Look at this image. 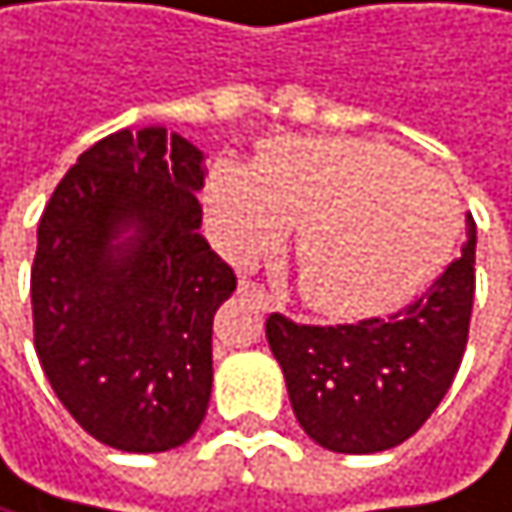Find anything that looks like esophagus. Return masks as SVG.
<instances>
[{"instance_id":"obj_1","label":"esophagus","mask_w":512,"mask_h":512,"mask_svg":"<svg viewBox=\"0 0 512 512\" xmlns=\"http://www.w3.org/2000/svg\"><path fill=\"white\" fill-rule=\"evenodd\" d=\"M236 291H239V297H248V300H254V303H258L264 312H273V309H276L273 297H270V294H267L261 285H254V282H245V279H242Z\"/></svg>"}]
</instances>
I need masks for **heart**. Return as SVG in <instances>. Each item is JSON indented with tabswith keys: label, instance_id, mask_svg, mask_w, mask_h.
<instances>
[{
	"label": "heart",
	"instance_id": "obj_1",
	"mask_svg": "<svg viewBox=\"0 0 512 512\" xmlns=\"http://www.w3.org/2000/svg\"><path fill=\"white\" fill-rule=\"evenodd\" d=\"M209 212L236 258L276 251L294 224L300 288L331 318H376L416 300L461 230L452 181L379 139H276L254 166L221 160Z\"/></svg>",
	"mask_w": 512,
	"mask_h": 512
}]
</instances>
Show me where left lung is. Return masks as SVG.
I'll return each mask as SVG.
<instances>
[{
    "label": "left lung",
    "instance_id": "1",
    "mask_svg": "<svg viewBox=\"0 0 512 512\" xmlns=\"http://www.w3.org/2000/svg\"><path fill=\"white\" fill-rule=\"evenodd\" d=\"M477 224L467 215L461 258L404 312L309 327L273 312L267 340L300 428L324 449L370 455L413 437L449 391L473 309Z\"/></svg>",
    "mask_w": 512,
    "mask_h": 512
}]
</instances>
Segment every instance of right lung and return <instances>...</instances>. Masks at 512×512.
<instances>
[{
    "label": "right lung",
    "mask_w": 512,
    "mask_h": 512,
    "mask_svg": "<svg viewBox=\"0 0 512 512\" xmlns=\"http://www.w3.org/2000/svg\"><path fill=\"white\" fill-rule=\"evenodd\" d=\"M206 154L118 130L63 175L39 221L32 327L72 419L121 452L188 443L212 397V318L236 291L200 233Z\"/></svg>",
    "instance_id": "right-lung-1"
}]
</instances>
